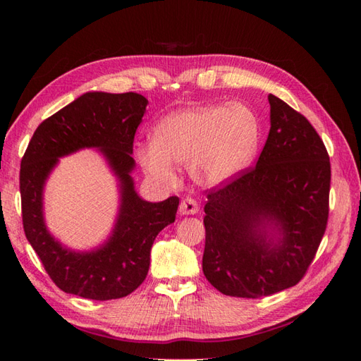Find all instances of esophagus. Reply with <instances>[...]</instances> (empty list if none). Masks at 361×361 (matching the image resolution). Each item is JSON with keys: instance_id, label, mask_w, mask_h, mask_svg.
Listing matches in <instances>:
<instances>
[{"instance_id": "34e87169", "label": "esophagus", "mask_w": 361, "mask_h": 361, "mask_svg": "<svg viewBox=\"0 0 361 361\" xmlns=\"http://www.w3.org/2000/svg\"><path fill=\"white\" fill-rule=\"evenodd\" d=\"M198 209H200V204L194 198L188 197L180 203V214H183V216H194V214L198 212Z\"/></svg>"}]
</instances>
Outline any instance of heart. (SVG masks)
I'll list each match as a JSON object with an SVG mask.
<instances>
[{
	"label": "heart",
	"instance_id": "1",
	"mask_svg": "<svg viewBox=\"0 0 361 361\" xmlns=\"http://www.w3.org/2000/svg\"><path fill=\"white\" fill-rule=\"evenodd\" d=\"M259 140V119L248 106H195L161 119L137 158L153 178L172 180V164H185L197 183L214 186L251 163Z\"/></svg>",
	"mask_w": 361,
	"mask_h": 361
}]
</instances>
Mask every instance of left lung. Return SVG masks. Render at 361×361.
I'll return each mask as SVG.
<instances>
[{"label":"left lung","instance_id":"left-lung-1","mask_svg":"<svg viewBox=\"0 0 361 361\" xmlns=\"http://www.w3.org/2000/svg\"><path fill=\"white\" fill-rule=\"evenodd\" d=\"M257 163L206 190L203 273L220 293L270 296L307 273L326 233L331 161L317 130L273 94ZM267 224L279 229L276 243Z\"/></svg>","mask_w":361,"mask_h":361}]
</instances>
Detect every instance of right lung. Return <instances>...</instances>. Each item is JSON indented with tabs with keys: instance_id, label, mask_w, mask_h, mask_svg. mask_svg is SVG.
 Wrapping results in <instances>:
<instances>
[{
	"instance_id": "1",
	"label": "right lung",
	"mask_w": 361,
	"mask_h": 361,
	"mask_svg": "<svg viewBox=\"0 0 361 361\" xmlns=\"http://www.w3.org/2000/svg\"><path fill=\"white\" fill-rule=\"evenodd\" d=\"M149 101L137 93H85L44 119L29 141L20 167L23 228L46 273L65 293L94 301L124 298L144 282L150 250L161 229L175 221L180 198L149 203L137 197L130 172L133 140ZM97 147L121 181V208L114 234L102 249H63L42 221V186L60 156Z\"/></svg>"
}]
</instances>
